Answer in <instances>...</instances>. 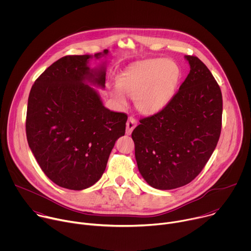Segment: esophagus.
<instances>
[{
    "label": "esophagus",
    "instance_id": "esophagus-1",
    "mask_svg": "<svg viewBox=\"0 0 251 251\" xmlns=\"http://www.w3.org/2000/svg\"><path fill=\"white\" fill-rule=\"evenodd\" d=\"M136 125H137V121L133 117H130L126 123V134L130 135L134 130V128L136 127Z\"/></svg>",
    "mask_w": 251,
    "mask_h": 251
}]
</instances>
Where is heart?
Segmentation results:
<instances>
[{
    "mask_svg": "<svg viewBox=\"0 0 251 251\" xmlns=\"http://www.w3.org/2000/svg\"><path fill=\"white\" fill-rule=\"evenodd\" d=\"M182 70L172 59L155 58L142 62L119 78L118 89L112 90V96L125 104L127 96L135 99L137 109L144 114H155L163 110L173 99Z\"/></svg>",
    "mask_w": 251,
    "mask_h": 251,
    "instance_id": "obj_1",
    "label": "heart"
}]
</instances>
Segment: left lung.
<instances>
[{
  "mask_svg": "<svg viewBox=\"0 0 251 251\" xmlns=\"http://www.w3.org/2000/svg\"><path fill=\"white\" fill-rule=\"evenodd\" d=\"M191 70L171 102L143 118L132 132L138 169L158 190L191 183L201 172L219 142L223 95L205 64L186 55Z\"/></svg>",
  "mask_w": 251,
  "mask_h": 251,
  "instance_id": "8db88e82",
  "label": "left lung"
}]
</instances>
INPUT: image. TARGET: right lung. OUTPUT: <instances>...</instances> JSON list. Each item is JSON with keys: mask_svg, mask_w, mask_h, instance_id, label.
Instances as JSON below:
<instances>
[{"mask_svg": "<svg viewBox=\"0 0 251 251\" xmlns=\"http://www.w3.org/2000/svg\"><path fill=\"white\" fill-rule=\"evenodd\" d=\"M108 53L104 50L94 57ZM90 58H59L34 81L27 100L25 132L35 160L54 184L75 191L101 177L128 118L105 108L98 92L88 85L105 87V64L90 69Z\"/></svg>", "mask_w": 251, "mask_h": 251, "instance_id": "add662e5", "label": "right lung"}]
</instances>
